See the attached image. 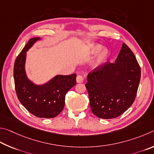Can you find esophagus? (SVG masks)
<instances>
[{"label": "esophagus", "instance_id": "esophagus-1", "mask_svg": "<svg viewBox=\"0 0 154 154\" xmlns=\"http://www.w3.org/2000/svg\"><path fill=\"white\" fill-rule=\"evenodd\" d=\"M76 82L78 83H82L83 82H84V78H83L82 75H77L76 77Z\"/></svg>", "mask_w": 154, "mask_h": 154}]
</instances>
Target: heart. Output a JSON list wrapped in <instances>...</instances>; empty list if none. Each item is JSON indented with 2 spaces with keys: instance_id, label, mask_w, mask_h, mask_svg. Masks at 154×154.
<instances>
[{
  "instance_id": "1",
  "label": "heart",
  "mask_w": 154,
  "mask_h": 154,
  "mask_svg": "<svg viewBox=\"0 0 154 154\" xmlns=\"http://www.w3.org/2000/svg\"><path fill=\"white\" fill-rule=\"evenodd\" d=\"M103 47L101 45H93L91 46L89 53L91 55H96L99 54L95 57V59L91 63V67L93 69H97L103 65L108 58L109 51L106 48H103Z\"/></svg>"
}]
</instances>
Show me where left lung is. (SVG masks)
Instances as JSON below:
<instances>
[{"instance_id":"left-lung-1","label":"left lung","mask_w":154,"mask_h":154,"mask_svg":"<svg viewBox=\"0 0 154 154\" xmlns=\"http://www.w3.org/2000/svg\"><path fill=\"white\" fill-rule=\"evenodd\" d=\"M140 79L135 56L123 43L115 63L106 62L88 74L86 88L93 114L103 119L120 116L133 103Z\"/></svg>"}]
</instances>
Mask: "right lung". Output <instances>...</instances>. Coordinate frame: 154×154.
Here are the masks:
<instances>
[{
	"mask_svg": "<svg viewBox=\"0 0 154 154\" xmlns=\"http://www.w3.org/2000/svg\"><path fill=\"white\" fill-rule=\"evenodd\" d=\"M41 40L35 37L29 40L15 59L13 75L17 96L24 107L36 117L52 118L63 110L66 93L76 84V74L56 75L40 85L29 79L26 70L27 52Z\"/></svg>",
	"mask_w": 154,
	"mask_h": 154,
	"instance_id": "right-lung-1",
	"label": "right lung"
}]
</instances>
